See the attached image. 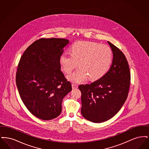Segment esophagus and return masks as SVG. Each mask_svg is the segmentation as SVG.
Returning a JSON list of instances; mask_svg holds the SVG:
<instances>
[{"mask_svg": "<svg viewBox=\"0 0 149 149\" xmlns=\"http://www.w3.org/2000/svg\"><path fill=\"white\" fill-rule=\"evenodd\" d=\"M78 85H77L75 84H72V89H76V88H78Z\"/></svg>", "mask_w": 149, "mask_h": 149, "instance_id": "obj_1", "label": "esophagus"}]
</instances>
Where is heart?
I'll return each instance as SVG.
<instances>
[{"mask_svg": "<svg viewBox=\"0 0 149 149\" xmlns=\"http://www.w3.org/2000/svg\"><path fill=\"white\" fill-rule=\"evenodd\" d=\"M70 54L63 53L59 58L63 70L69 74L77 66L79 68L68 76L72 83H79L88 78L97 80L104 76L109 69L113 60L111 49L98 43L79 41L70 49Z\"/></svg>", "mask_w": 149, "mask_h": 149, "instance_id": "1", "label": "heart"}]
</instances>
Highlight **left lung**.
<instances>
[{"label": "left lung", "mask_w": 149, "mask_h": 149, "mask_svg": "<svg viewBox=\"0 0 149 149\" xmlns=\"http://www.w3.org/2000/svg\"><path fill=\"white\" fill-rule=\"evenodd\" d=\"M113 52L112 65L106 74L91 84L80 85L83 116L94 123L108 120L118 113L127 99L131 74L123 53L108 42Z\"/></svg>", "instance_id": "obj_1"}]
</instances>
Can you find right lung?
Listing matches in <instances>:
<instances>
[{"label":"right lung","instance_id":"add662e5","mask_svg":"<svg viewBox=\"0 0 149 149\" xmlns=\"http://www.w3.org/2000/svg\"><path fill=\"white\" fill-rule=\"evenodd\" d=\"M69 43L64 38H40L29 46L19 61L15 81L20 97L29 111L43 120L60 114L62 100L72 90L59 63Z\"/></svg>","mask_w":149,"mask_h":149}]
</instances>
